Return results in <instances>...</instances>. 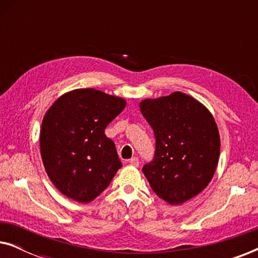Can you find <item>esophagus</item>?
<instances>
[{"label":"esophagus","mask_w":258,"mask_h":258,"mask_svg":"<svg viewBox=\"0 0 258 258\" xmlns=\"http://www.w3.org/2000/svg\"><path fill=\"white\" fill-rule=\"evenodd\" d=\"M129 163L132 164L133 167H139V164H140L139 158H137V157H133V158H130V160H129Z\"/></svg>","instance_id":"1"}]
</instances>
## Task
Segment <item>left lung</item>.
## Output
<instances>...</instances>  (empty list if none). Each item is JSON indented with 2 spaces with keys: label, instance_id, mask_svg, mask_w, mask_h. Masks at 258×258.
Instances as JSON below:
<instances>
[{
  "label": "left lung",
  "instance_id": "obj_1",
  "mask_svg": "<svg viewBox=\"0 0 258 258\" xmlns=\"http://www.w3.org/2000/svg\"><path fill=\"white\" fill-rule=\"evenodd\" d=\"M156 150L143 167L151 189L169 204H182L203 191L216 171L220 133L207 107L181 91L141 101Z\"/></svg>",
  "mask_w": 258,
  "mask_h": 258
}]
</instances>
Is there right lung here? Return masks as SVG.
Masks as SVG:
<instances>
[{
    "label": "right lung",
    "instance_id": "obj_1",
    "mask_svg": "<svg viewBox=\"0 0 258 258\" xmlns=\"http://www.w3.org/2000/svg\"><path fill=\"white\" fill-rule=\"evenodd\" d=\"M125 105L124 98L86 88L63 94L45 112L41 157L63 195L89 203L110 184L122 163L104 129Z\"/></svg>",
    "mask_w": 258,
    "mask_h": 258
}]
</instances>
